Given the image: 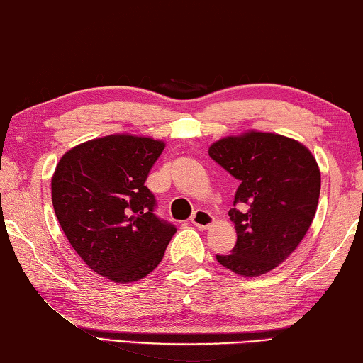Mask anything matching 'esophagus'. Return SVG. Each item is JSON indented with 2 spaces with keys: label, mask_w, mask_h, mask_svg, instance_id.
Here are the masks:
<instances>
[{
  "label": "esophagus",
  "mask_w": 363,
  "mask_h": 363,
  "mask_svg": "<svg viewBox=\"0 0 363 363\" xmlns=\"http://www.w3.org/2000/svg\"><path fill=\"white\" fill-rule=\"evenodd\" d=\"M191 223L194 225V227L206 230V228H209L211 225L213 223V217H212L211 213L207 212V211L198 209V211H196V212L193 213V216H191Z\"/></svg>",
  "instance_id": "obj_1"
}]
</instances>
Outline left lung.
Masks as SVG:
<instances>
[{
  "mask_svg": "<svg viewBox=\"0 0 363 363\" xmlns=\"http://www.w3.org/2000/svg\"><path fill=\"white\" fill-rule=\"evenodd\" d=\"M209 156L240 180L228 212L236 245L216 255L218 264L242 277L264 275L293 254L315 217L317 160L299 141L262 132L218 140Z\"/></svg>",
  "mask_w": 363,
  "mask_h": 363,
  "instance_id": "left-lung-1",
  "label": "left lung"
}]
</instances>
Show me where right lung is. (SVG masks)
Segmentation results:
<instances>
[{"label":"right lung","mask_w":363,"mask_h":363,"mask_svg":"<svg viewBox=\"0 0 363 363\" xmlns=\"http://www.w3.org/2000/svg\"><path fill=\"white\" fill-rule=\"evenodd\" d=\"M162 151V141L111 135L65 152L52 175V207L70 246L116 283L151 273L177 231L154 213L156 198L145 186Z\"/></svg>","instance_id":"1"}]
</instances>
